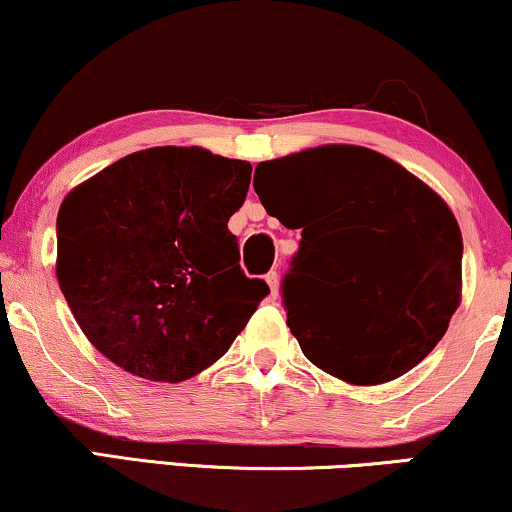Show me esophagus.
Returning <instances> with one entry per match:
<instances>
[{
    "mask_svg": "<svg viewBox=\"0 0 512 512\" xmlns=\"http://www.w3.org/2000/svg\"><path fill=\"white\" fill-rule=\"evenodd\" d=\"M267 283H269V288H271V297H278V271H269Z\"/></svg>",
    "mask_w": 512,
    "mask_h": 512,
    "instance_id": "esophagus-1",
    "label": "esophagus"
}]
</instances>
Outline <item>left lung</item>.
Returning <instances> with one entry per match:
<instances>
[{
	"mask_svg": "<svg viewBox=\"0 0 512 512\" xmlns=\"http://www.w3.org/2000/svg\"><path fill=\"white\" fill-rule=\"evenodd\" d=\"M255 179L264 210L302 229L283 302L304 357L349 385L390 383L428 357L463 288L461 229L442 196L352 144L264 160Z\"/></svg>",
	"mask_w": 512,
	"mask_h": 512,
	"instance_id": "left-lung-1",
	"label": "left lung"
}]
</instances>
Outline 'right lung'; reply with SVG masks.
<instances>
[{
  "label": "right lung",
  "instance_id": "1",
  "mask_svg": "<svg viewBox=\"0 0 512 512\" xmlns=\"http://www.w3.org/2000/svg\"><path fill=\"white\" fill-rule=\"evenodd\" d=\"M252 165L200 146L129 153L58 210L56 278L87 340L127 373L181 383L224 357L269 295L229 217Z\"/></svg>",
  "mask_w": 512,
  "mask_h": 512
}]
</instances>
